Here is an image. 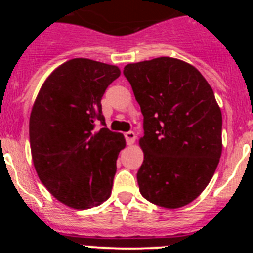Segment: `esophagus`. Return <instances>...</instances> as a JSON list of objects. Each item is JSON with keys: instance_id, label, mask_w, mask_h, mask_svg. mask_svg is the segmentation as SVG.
<instances>
[{"instance_id": "obj_1", "label": "esophagus", "mask_w": 253, "mask_h": 253, "mask_svg": "<svg viewBox=\"0 0 253 253\" xmlns=\"http://www.w3.org/2000/svg\"><path fill=\"white\" fill-rule=\"evenodd\" d=\"M125 138H126L127 144H133L134 141H136V133L132 131L126 132V133H125Z\"/></svg>"}]
</instances>
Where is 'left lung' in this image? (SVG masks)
Wrapping results in <instances>:
<instances>
[{"label": "left lung", "mask_w": 253, "mask_h": 253, "mask_svg": "<svg viewBox=\"0 0 253 253\" xmlns=\"http://www.w3.org/2000/svg\"><path fill=\"white\" fill-rule=\"evenodd\" d=\"M141 106L144 160L137 172L139 192L164 208L198 197L221 155V111L213 89L193 66L172 57L125 66Z\"/></svg>", "instance_id": "left-lung-1"}]
</instances>
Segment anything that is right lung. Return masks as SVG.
Wrapping results in <instances>:
<instances>
[{
  "label": "right lung",
  "instance_id": "add662e5",
  "mask_svg": "<svg viewBox=\"0 0 253 253\" xmlns=\"http://www.w3.org/2000/svg\"><path fill=\"white\" fill-rule=\"evenodd\" d=\"M119 76L116 66L73 58L48 76L32 109L35 170L51 195L72 208L88 209L110 197L126 141L106 127L101 98Z\"/></svg>",
  "mask_w": 253,
  "mask_h": 253
}]
</instances>
